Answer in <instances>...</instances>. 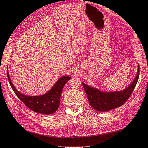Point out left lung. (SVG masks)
Returning <instances> with one entry per match:
<instances>
[{
	"label": "left lung",
	"mask_w": 148,
	"mask_h": 148,
	"mask_svg": "<svg viewBox=\"0 0 148 148\" xmlns=\"http://www.w3.org/2000/svg\"><path fill=\"white\" fill-rule=\"evenodd\" d=\"M138 77L139 66H138L137 72L134 80L128 87L120 91L103 92L84 83H82L90 105L92 108L99 112H106L121 106L128 99L137 85Z\"/></svg>",
	"instance_id": "8db88e82"
}]
</instances>
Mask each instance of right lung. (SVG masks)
Here are the masks:
<instances>
[{
	"label": "right lung",
	"instance_id": "add662e5",
	"mask_svg": "<svg viewBox=\"0 0 148 148\" xmlns=\"http://www.w3.org/2000/svg\"><path fill=\"white\" fill-rule=\"evenodd\" d=\"M7 76L11 88L18 99L31 110L45 115L53 114L58 108L63 86L71 77V76L61 77L54 84L53 88L46 94L37 96H29L21 94L14 87L9 75L8 69H7Z\"/></svg>",
	"mask_w": 148,
	"mask_h": 148
}]
</instances>
